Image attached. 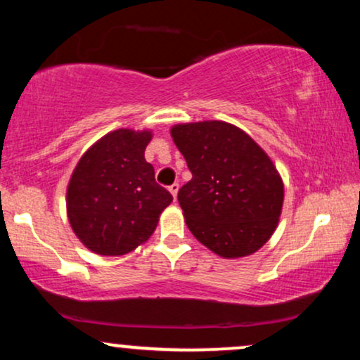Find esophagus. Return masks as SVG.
Here are the masks:
<instances>
[{
	"label": "esophagus",
	"instance_id": "1",
	"mask_svg": "<svg viewBox=\"0 0 360 360\" xmlns=\"http://www.w3.org/2000/svg\"><path fill=\"white\" fill-rule=\"evenodd\" d=\"M169 191H171L172 198H174V200H176V196H177V191H179V184H177V183L171 184V186H169Z\"/></svg>",
	"mask_w": 360,
	"mask_h": 360
}]
</instances>
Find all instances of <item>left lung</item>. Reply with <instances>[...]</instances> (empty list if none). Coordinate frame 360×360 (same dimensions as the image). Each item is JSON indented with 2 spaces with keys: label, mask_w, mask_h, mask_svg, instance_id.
Here are the masks:
<instances>
[{
  "label": "left lung",
  "mask_w": 360,
  "mask_h": 360,
  "mask_svg": "<svg viewBox=\"0 0 360 360\" xmlns=\"http://www.w3.org/2000/svg\"><path fill=\"white\" fill-rule=\"evenodd\" d=\"M171 137L193 174L177 193L191 233L223 259L257 252L274 233L284 201L271 157L240 128L218 120L179 123Z\"/></svg>",
  "instance_id": "obj_1"
}]
</instances>
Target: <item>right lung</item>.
Wrapping results in <instances>:
<instances>
[{
  "instance_id": "obj_1",
  "label": "right lung",
  "mask_w": 360,
  "mask_h": 360,
  "mask_svg": "<svg viewBox=\"0 0 360 360\" xmlns=\"http://www.w3.org/2000/svg\"><path fill=\"white\" fill-rule=\"evenodd\" d=\"M150 130L118 128L82 154L68 186V218L74 233L100 255H123L154 233L171 205L146 160Z\"/></svg>"
}]
</instances>
